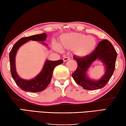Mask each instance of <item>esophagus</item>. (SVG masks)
Masks as SVG:
<instances>
[{
	"label": "esophagus",
	"mask_w": 126,
	"mask_h": 126,
	"mask_svg": "<svg viewBox=\"0 0 126 126\" xmlns=\"http://www.w3.org/2000/svg\"><path fill=\"white\" fill-rule=\"evenodd\" d=\"M70 60V57H68V56L65 57H63V60L64 62H66V61H67L68 60Z\"/></svg>",
	"instance_id": "obj_1"
}]
</instances>
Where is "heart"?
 <instances>
[{
	"label": "heart",
	"instance_id": "obj_1",
	"mask_svg": "<svg viewBox=\"0 0 126 126\" xmlns=\"http://www.w3.org/2000/svg\"><path fill=\"white\" fill-rule=\"evenodd\" d=\"M60 45L63 48L72 50L74 55L79 57H85L91 54L97 45L96 38L92 36H87L79 32L65 34L60 37ZM55 47L60 51L59 45Z\"/></svg>",
	"mask_w": 126,
	"mask_h": 126
}]
</instances>
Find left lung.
I'll use <instances>...</instances> for the list:
<instances>
[{
	"instance_id": "obj_1",
	"label": "left lung",
	"mask_w": 126,
	"mask_h": 126,
	"mask_svg": "<svg viewBox=\"0 0 126 126\" xmlns=\"http://www.w3.org/2000/svg\"><path fill=\"white\" fill-rule=\"evenodd\" d=\"M117 54L113 45L107 40H103L98 43L93 52L85 57H73L78 63V66L72 74L75 81L83 89L88 90H97L103 88L109 82L115 69ZM100 61L105 67V74L97 80L91 79L87 72L94 61Z\"/></svg>"
}]
</instances>
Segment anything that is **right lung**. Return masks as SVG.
<instances>
[{"label":"right lung","mask_w":126,"mask_h":126,"mask_svg":"<svg viewBox=\"0 0 126 126\" xmlns=\"http://www.w3.org/2000/svg\"><path fill=\"white\" fill-rule=\"evenodd\" d=\"M46 37H47V34L46 33L23 37L19 40L14 44L9 53L10 71L12 76L16 85L24 91L38 92L46 89L51 80L52 72L54 68L58 65L63 63V60L51 61L47 59L45 61L40 72L35 78L30 80H25L22 79L17 75L16 66H15V57L20 47L29 41L40 42V43L43 45L48 47L47 44L43 42L46 40Z\"/></svg>","instance_id":"right-lung-1"}]
</instances>
